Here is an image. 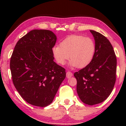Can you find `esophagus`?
<instances>
[{"label": "esophagus", "mask_w": 126, "mask_h": 126, "mask_svg": "<svg viewBox=\"0 0 126 126\" xmlns=\"http://www.w3.org/2000/svg\"><path fill=\"white\" fill-rule=\"evenodd\" d=\"M73 76V73L72 72H70L69 71L66 72V77L67 78H70V77Z\"/></svg>", "instance_id": "34e87169"}]
</instances>
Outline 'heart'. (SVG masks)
Here are the masks:
<instances>
[{
	"label": "heart",
	"mask_w": 126,
	"mask_h": 126,
	"mask_svg": "<svg viewBox=\"0 0 126 126\" xmlns=\"http://www.w3.org/2000/svg\"><path fill=\"white\" fill-rule=\"evenodd\" d=\"M95 44L93 39L81 35H69L54 46L52 53L58 64L63 65L69 58L72 67L84 68L89 65L94 58Z\"/></svg>",
	"instance_id": "b5f03b06"
}]
</instances>
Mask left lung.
I'll return each instance as SVG.
<instances>
[{"label": "left lung", "mask_w": 126, "mask_h": 126, "mask_svg": "<svg viewBox=\"0 0 126 126\" xmlns=\"http://www.w3.org/2000/svg\"><path fill=\"white\" fill-rule=\"evenodd\" d=\"M95 41L94 58L89 65L74 73L77 92L81 100L92 106L104 101L111 94L116 81V57L109 40L90 30Z\"/></svg>", "instance_id": "left-lung-1"}]
</instances>
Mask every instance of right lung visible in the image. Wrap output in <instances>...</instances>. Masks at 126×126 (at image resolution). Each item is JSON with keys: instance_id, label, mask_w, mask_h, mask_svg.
<instances>
[{"instance_id": "1", "label": "right lung", "mask_w": 126, "mask_h": 126, "mask_svg": "<svg viewBox=\"0 0 126 126\" xmlns=\"http://www.w3.org/2000/svg\"><path fill=\"white\" fill-rule=\"evenodd\" d=\"M56 35L47 30H32L16 43L10 70L21 97L37 107L51 104L66 77L65 69L54 61L52 48Z\"/></svg>"}]
</instances>
